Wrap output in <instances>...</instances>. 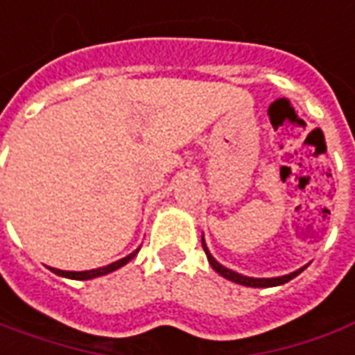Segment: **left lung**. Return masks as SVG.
I'll list each match as a JSON object with an SVG mask.
<instances>
[{
  "mask_svg": "<svg viewBox=\"0 0 355 355\" xmlns=\"http://www.w3.org/2000/svg\"><path fill=\"white\" fill-rule=\"evenodd\" d=\"M202 248H205L206 252V258H208V262H210V266H212L214 270L218 271L222 277L230 279V281H233V283H239V285H245V286H260V288H266V286H277V285H285V283H288L291 279H294L298 273H302L304 268H300V270L293 271V273H288V275H283V277H270V279H256V277H246V275H241V273H237V271H231L227 270L225 266H222V263L218 262L216 258H214L212 254H210V250H208V246H206L205 243V237H202Z\"/></svg>",
  "mask_w": 355,
  "mask_h": 355,
  "instance_id": "1",
  "label": "left lung"
}]
</instances>
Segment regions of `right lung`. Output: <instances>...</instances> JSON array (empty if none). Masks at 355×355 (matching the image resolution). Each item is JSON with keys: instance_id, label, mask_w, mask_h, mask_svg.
<instances>
[{"instance_id": "right-lung-1", "label": "right lung", "mask_w": 355, "mask_h": 355, "mask_svg": "<svg viewBox=\"0 0 355 355\" xmlns=\"http://www.w3.org/2000/svg\"><path fill=\"white\" fill-rule=\"evenodd\" d=\"M139 252V248L135 250V252L128 254L125 258L122 260H118V262H112L109 266H105V268H97V270H89V271H62V270H55V268H49L53 273H57V275H61V277H69V279H78V281H85V279H95V277H101V275H107L110 271L118 270V268H122L125 263L130 262L132 258H135V254Z\"/></svg>"}]
</instances>
